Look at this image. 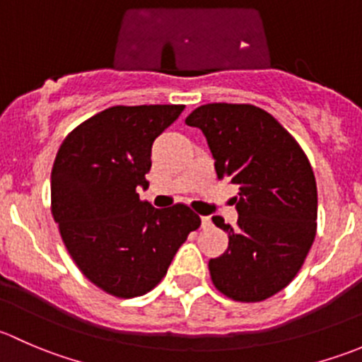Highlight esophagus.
Listing matches in <instances>:
<instances>
[{"instance_id":"esophagus-1","label":"esophagus","mask_w":362,"mask_h":362,"mask_svg":"<svg viewBox=\"0 0 362 362\" xmlns=\"http://www.w3.org/2000/svg\"><path fill=\"white\" fill-rule=\"evenodd\" d=\"M202 228L203 229L211 228V218L210 217H202Z\"/></svg>"}]
</instances>
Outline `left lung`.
<instances>
[{"label": "left lung", "instance_id": "1", "mask_svg": "<svg viewBox=\"0 0 362 362\" xmlns=\"http://www.w3.org/2000/svg\"><path fill=\"white\" fill-rule=\"evenodd\" d=\"M185 124L206 138L218 178L238 185V229L214 217L229 235L228 250L210 259L214 286L236 301H262L289 286L317 231V184L298 141L254 105L210 103Z\"/></svg>", "mask_w": 362, "mask_h": 362}]
</instances>
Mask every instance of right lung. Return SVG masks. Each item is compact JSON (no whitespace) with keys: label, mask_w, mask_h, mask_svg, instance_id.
Here are the masks:
<instances>
[{"label":"right lung","mask_w":362,"mask_h":362,"mask_svg":"<svg viewBox=\"0 0 362 362\" xmlns=\"http://www.w3.org/2000/svg\"><path fill=\"white\" fill-rule=\"evenodd\" d=\"M184 105L112 107L80 124L50 175L52 215L80 272L117 298L154 289L202 218L185 204L141 202L152 145Z\"/></svg>","instance_id":"right-lung-1"}]
</instances>
